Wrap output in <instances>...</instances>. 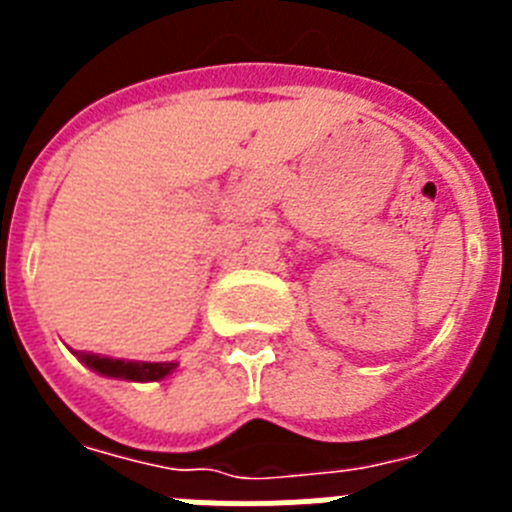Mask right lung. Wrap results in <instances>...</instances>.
I'll return each instance as SVG.
<instances>
[{
  "mask_svg": "<svg viewBox=\"0 0 512 512\" xmlns=\"http://www.w3.org/2000/svg\"><path fill=\"white\" fill-rule=\"evenodd\" d=\"M84 361L89 366H94L97 372L107 374V377H125V379H135V382H158V379H164L166 374L174 369V364H120V361H107L99 359V356L84 354Z\"/></svg>",
  "mask_w": 512,
  "mask_h": 512,
  "instance_id": "add662e5",
  "label": "right lung"
}]
</instances>
